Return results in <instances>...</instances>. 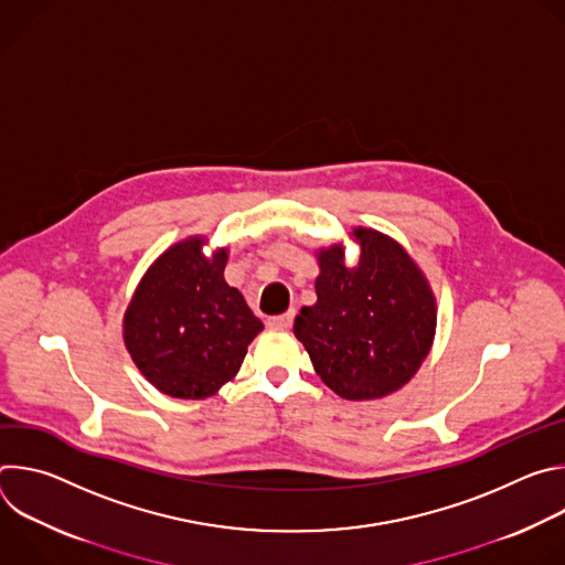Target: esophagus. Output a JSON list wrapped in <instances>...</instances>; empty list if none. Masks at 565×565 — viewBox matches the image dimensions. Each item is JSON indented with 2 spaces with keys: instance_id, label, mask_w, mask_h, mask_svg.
<instances>
[{
  "instance_id": "1",
  "label": "esophagus",
  "mask_w": 565,
  "mask_h": 565,
  "mask_svg": "<svg viewBox=\"0 0 565 565\" xmlns=\"http://www.w3.org/2000/svg\"><path fill=\"white\" fill-rule=\"evenodd\" d=\"M292 319H295V310H288L284 315H277V317H268L266 324L270 329H290L292 327Z\"/></svg>"
}]
</instances>
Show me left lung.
<instances>
[{"instance_id":"1","label":"left lung","mask_w":565,"mask_h":565,"mask_svg":"<svg viewBox=\"0 0 565 565\" xmlns=\"http://www.w3.org/2000/svg\"><path fill=\"white\" fill-rule=\"evenodd\" d=\"M353 234L360 264L347 268L340 246L319 253L317 303L299 310L292 331L329 388L347 399H373L409 382L427 358L436 303L395 241L366 227Z\"/></svg>"}]
</instances>
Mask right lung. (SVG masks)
<instances>
[{
	"label": "right lung",
	"instance_id": "add662e5",
	"mask_svg": "<svg viewBox=\"0 0 565 565\" xmlns=\"http://www.w3.org/2000/svg\"><path fill=\"white\" fill-rule=\"evenodd\" d=\"M201 246V238H190L170 248L147 270L125 312L127 351L172 397L216 393L264 329L244 295L223 279L227 253L207 262Z\"/></svg>",
	"mask_w": 565,
	"mask_h": 565
}]
</instances>
